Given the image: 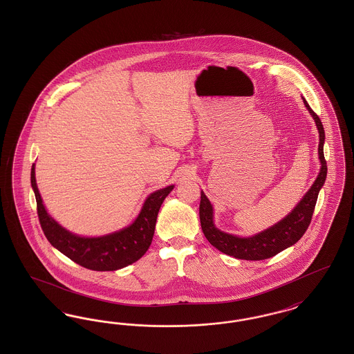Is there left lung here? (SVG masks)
<instances>
[{
	"mask_svg": "<svg viewBox=\"0 0 354 354\" xmlns=\"http://www.w3.org/2000/svg\"><path fill=\"white\" fill-rule=\"evenodd\" d=\"M305 107L309 110L310 115L315 119L316 126L320 134V145H319V156H320L321 169L317 179L315 180L310 189L301 199L295 209L286 216L281 221L274 224L268 230L252 236V237H239L230 235L219 231L214 225V209L204 192L201 194V205H199V216L202 224L203 234L205 239L220 252L228 256H234L241 260H264L272 256L284 251L288 247L293 245L303 237L305 231L308 230L310 220L315 212V207L317 202V196L321 187L326 179V160L324 158V140L325 133L319 115L310 109L308 102L304 100Z\"/></svg>",
	"mask_w": 354,
	"mask_h": 354,
	"instance_id": "1",
	"label": "left lung"
}]
</instances>
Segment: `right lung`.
<instances>
[{
    "mask_svg": "<svg viewBox=\"0 0 354 354\" xmlns=\"http://www.w3.org/2000/svg\"><path fill=\"white\" fill-rule=\"evenodd\" d=\"M30 180L37 201L39 224L51 245L84 268L101 272L127 267L147 252L151 245L159 208L174 188V185H169L151 194L130 227L102 237H80L70 234L48 215L35 183L34 165Z\"/></svg>",
    "mask_w": 354,
    "mask_h": 354,
    "instance_id": "add662e5",
    "label": "right lung"
}]
</instances>
